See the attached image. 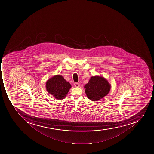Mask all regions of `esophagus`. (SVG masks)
Returning <instances> with one entry per match:
<instances>
[{
	"instance_id": "1",
	"label": "esophagus",
	"mask_w": 154,
	"mask_h": 154,
	"mask_svg": "<svg viewBox=\"0 0 154 154\" xmlns=\"http://www.w3.org/2000/svg\"><path fill=\"white\" fill-rule=\"evenodd\" d=\"M74 86L75 87H79L80 86V84L78 83H74Z\"/></svg>"
}]
</instances>
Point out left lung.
Listing matches in <instances>:
<instances>
[{
    "label": "left lung",
    "mask_w": 154,
    "mask_h": 154,
    "mask_svg": "<svg viewBox=\"0 0 154 154\" xmlns=\"http://www.w3.org/2000/svg\"><path fill=\"white\" fill-rule=\"evenodd\" d=\"M84 88L88 98L93 101H97L108 94L111 85L104 77L96 76L91 77Z\"/></svg>",
    "instance_id": "left-lung-1"
}]
</instances>
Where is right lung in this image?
Listing matches in <instances>:
<instances>
[{"instance_id": "1", "label": "right lung", "mask_w": 154, "mask_h": 154, "mask_svg": "<svg viewBox=\"0 0 154 154\" xmlns=\"http://www.w3.org/2000/svg\"><path fill=\"white\" fill-rule=\"evenodd\" d=\"M46 89L56 99L62 100L66 96L71 85L61 75L54 76L46 82Z\"/></svg>"}]
</instances>
